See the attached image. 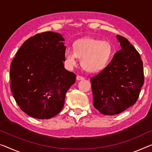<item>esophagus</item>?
<instances>
[{
  "mask_svg": "<svg viewBox=\"0 0 152 152\" xmlns=\"http://www.w3.org/2000/svg\"><path fill=\"white\" fill-rule=\"evenodd\" d=\"M83 79H84L83 77L80 76V75L77 76V80H83Z\"/></svg>",
  "mask_w": 152,
  "mask_h": 152,
  "instance_id": "obj_1",
  "label": "esophagus"
}]
</instances>
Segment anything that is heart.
I'll return each instance as SVG.
<instances>
[{
  "mask_svg": "<svg viewBox=\"0 0 152 152\" xmlns=\"http://www.w3.org/2000/svg\"><path fill=\"white\" fill-rule=\"evenodd\" d=\"M111 52V45L108 41L86 37L75 42L73 50H65L64 61L67 67L72 69L77 64V57L80 58L81 66L86 71L96 72L106 66Z\"/></svg>",
  "mask_w": 152,
  "mask_h": 152,
  "instance_id": "obj_1",
  "label": "heart"
}]
</instances>
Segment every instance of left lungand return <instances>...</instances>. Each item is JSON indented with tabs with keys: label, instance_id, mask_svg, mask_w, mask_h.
Segmentation results:
<instances>
[{
	"label": "left lung",
	"instance_id": "1",
	"mask_svg": "<svg viewBox=\"0 0 152 152\" xmlns=\"http://www.w3.org/2000/svg\"><path fill=\"white\" fill-rule=\"evenodd\" d=\"M121 49L111 62L90 78L93 104L104 115H116L137 102L144 83L143 61L125 37L117 35Z\"/></svg>",
	"mask_w": 152,
	"mask_h": 152
}]
</instances>
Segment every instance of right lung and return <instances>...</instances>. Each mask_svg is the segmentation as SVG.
Here are the masks:
<instances>
[{"label":"right lung","instance_id":"right-lung-1","mask_svg":"<svg viewBox=\"0 0 152 152\" xmlns=\"http://www.w3.org/2000/svg\"><path fill=\"white\" fill-rule=\"evenodd\" d=\"M61 34H37L28 39L10 67V88L20 108L37 119H50L62 110L76 75L65 69L66 46Z\"/></svg>","mask_w":152,"mask_h":152}]
</instances>
